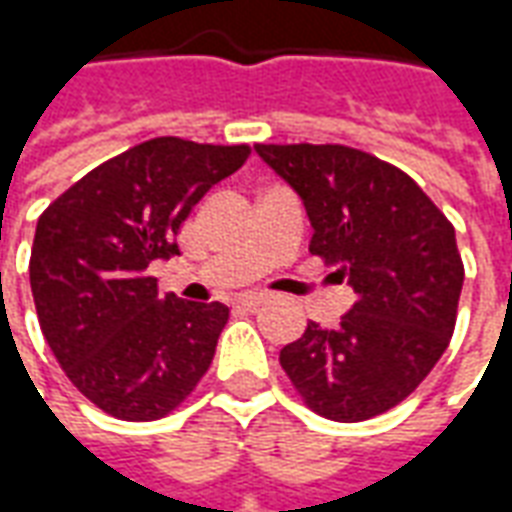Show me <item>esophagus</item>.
<instances>
[{
  "instance_id": "34e87169",
  "label": "esophagus",
  "mask_w": 512,
  "mask_h": 512,
  "mask_svg": "<svg viewBox=\"0 0 512 512\" xmlns=\"http://www.w3.org/2000/svg\"><path fill=\"white\" fill-rule=\"evenodd\" d=\"M268 301V296L263 293H246V296H238V307H244V310H257V307H263Z\"/></svg>"
}]
</instances>
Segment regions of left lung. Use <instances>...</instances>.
Here are the masks:
<instances>
[{"instance_id": "1", "label": "left lung", "mask_w": 512, "mask_h": 512, "mask_svg": "<svg viewBox=\"0 0 512 512\" xmlns=\"http://www.w3.org/2000/svg\"><path fill=\"white\" fill-rule=\"evenodd\" d=\"M304 202L312 255L348 277L340 326L312 321L279 365L312 411L359 422L397 406L450 345L463 288L455 230L406 172L345 145H255Z\"/></svg>"}]
</instances>
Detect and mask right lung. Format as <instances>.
I'll use <instances>...</instances> for the list:
<instances>
[{
	"instance_id": "1",
	"label": "right lung",
	"mask_w": 512,
	"mask_h": 512,
	"mask_svg": "<svg viewBox=\"0 0 512 512\" xmlns=\"http://www.w3.org/2000/svg\"><path fill=\"white\" fill-rule=\"evenodd\" d=\"M246 158V145L158 136L87 172L38 219L29 285L40 329L106 414L164 417L211 367L230 310L158 293L147 266L180 255L183 219Z\"/></svg>"
}]
</instances>
